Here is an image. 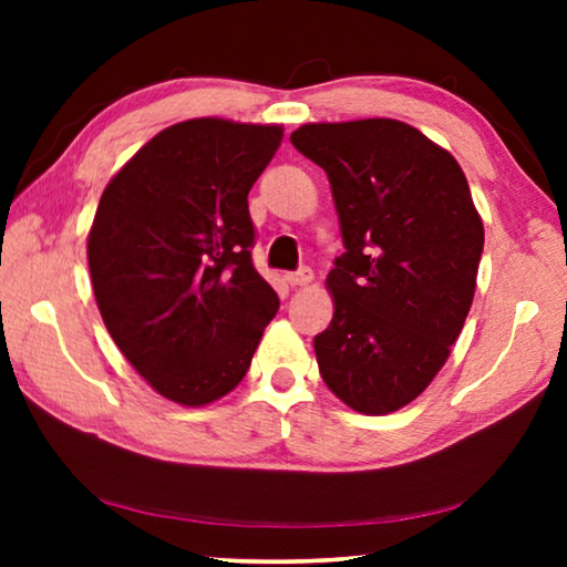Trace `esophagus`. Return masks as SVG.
I'll return each instance as SVG.
<instances>
[{
    "instance_id": "1",
    "label": "esophagus",
    "mask_w": 567,
    "mask_h": 567,
    "mask_svg": "<svg viewBox=\"0 0 567 567\" xmlns=\"http://www.w3.org/2000/svg\"><path fill=\"white\" fill-rule=\"evenodd\" d=\"M315 274L309 268H299L293 270V274H286V281H289V286H309L312 284Z\"/></svg>"
}]
</instances>
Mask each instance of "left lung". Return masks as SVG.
Returning <instances> with one entry per match:
<instances>
[{
    "label": "left lung",
    "mask_w": 567,
    "mask_h": 567,
    "mask_svg": "<svg viewBox=\"0 0 567 567\" xmlns=\"http://www.w3.org/2000/svg\"><path fill=\"white\" fill-rule=\"evenodd\" d=\"M291 144L328 173L346 245L317 367L348 408L394 413L444 367L475 297L485 231L467 177L392 118L307 123Z\"/></svg>",
    "instance_id": "obj_1"
}]
</instances>
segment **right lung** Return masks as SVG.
Here are the masks:
<instances>
[{
    "instance_id": "1",
    "label": "right lung",
    "mask_w": 567,
    "mask_h": 567,
    "mask_svg": "<svg viewBox=\"0 0 567 567\" xmlns=\"http://www.w3.org/2000/svg\"><path fill=\"white\" fill-rule=\"evenodd\" d=\"M281 126L193 118L107 183L87 239L97 309L162 398L208 405L243 382L278 297L252 266L247 193Z\"/></svg>"
}]
</instances>
